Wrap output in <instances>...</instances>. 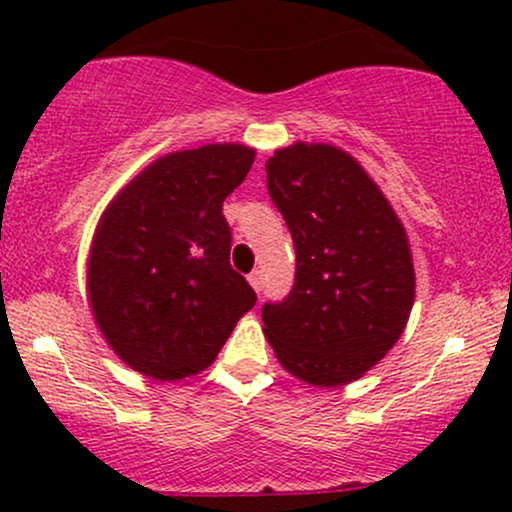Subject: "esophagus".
Instances as JSON below:
<instances>
[{
	"instance_id": "obj_1",
	"label": "esophagus",
	"mask_w": 512,
	"mask_h": 512,
	"mask_svg": "<svg viewBox=\"0 0 512 512\" xmlns=\"http://www.w3.org/2000/svg\"><path fill=\"white\" fill-rule=\"evenodd\" d=\"M248 281H250V286H252V289H255L257 293L262 291V286H264V279H262V272H260V269H255V272H250Z\"/></svg>"
}]
</instances>
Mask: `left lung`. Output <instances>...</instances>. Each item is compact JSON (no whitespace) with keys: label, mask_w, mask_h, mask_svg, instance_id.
Listing matches in <instances>:
<instances>
[{"label":"left lung","mask_w":512,"mask_h":512,"mask_svg":"<svg viewBox=\"0 0 512 512\" xmlns=\"http://www.w3.org/2000/svg\"><path fill=\"white\" fill-rule=\"evenodd\" d=\"M264 168L296 248L291 293L262 305L264 334L303 383L346 385L407 327L416 286L407 233L380 187L337 146L298 142Z\"/></svg>","instance_id":"obj_1"}]
</instances>
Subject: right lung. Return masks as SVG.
I'll use <instances>...</instances> for the list:
<instances>
[{
	"mask_svg": "<svg viewBox=\"0 0 512 512\" xmlns=\"http://www.w3.org/2000/svg\"><path fill=\"white\" fill-rule=\"evenodd\" d=\"M255 149L207 144L144 168L103 211L88 255V303L105 342L129 368L182 380L209 368L255 305L228 262L223 199L245 180Z\"/></svg>",
	"mask_w": 512,
	"mask_h": 512,
	"instance_id": "1",
	"label": "right lung"
}]
</instances>
